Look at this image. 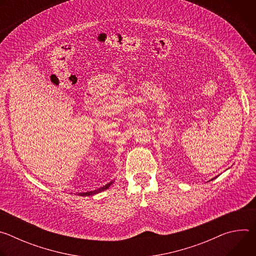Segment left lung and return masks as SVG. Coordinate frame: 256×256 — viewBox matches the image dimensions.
<instances>
[{
	"instance_id": "obj_1",
	"label": "left lung",
	"mask_w": 256,
	"mask_h": 256,
	"mask_svg": "<svg viewBox=\"0 0 256 256\" xmlns=\"http://www.w3.org/2000/svg\"><path fill=\"white\" fill-rule=\"evenodd\" d=\"M214 178H216V177H214Z\"/></svg>"
}]
</instances>
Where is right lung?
Segmentation results:
<instances>
[{
	"instance_id": "add662e5",
	"label": "right lung",
	"mask_w": 256,
	"mask_h": 256,
	"mask_svg": "<svg viewBox=\"0 0 256 256\" xmlns=\"http://www.w3.org/2000/svg\"><path fill=\"white\" fill-rule=\"evenodd\" d=\"M112 184V182H109V184H107L106 186H102V188H98V190H93V192H79L78 194V196H94V194H99V192H103V190H107L109 186H110Z\"/></svg>"
}]
</instances>
